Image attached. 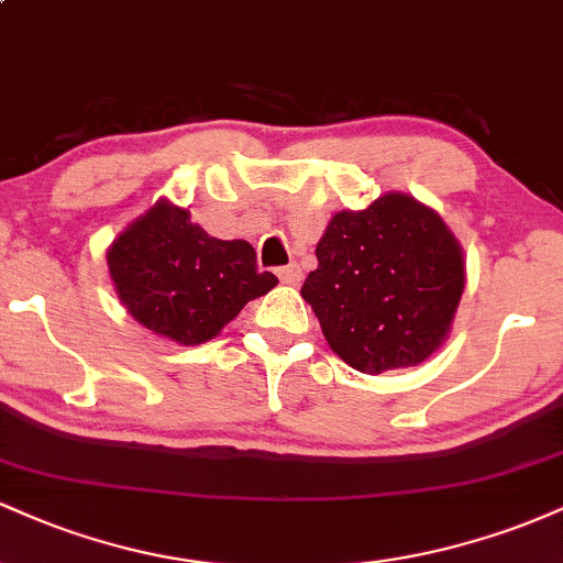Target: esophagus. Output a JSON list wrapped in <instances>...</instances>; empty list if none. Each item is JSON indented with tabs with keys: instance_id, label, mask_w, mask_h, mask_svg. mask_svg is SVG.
Returning a JSON list of instances; mask_svg holds the SVG:
<instances>
[{
	"instance_id": "1",
	"label": "esophagus",
	"mask_w": 563,
	"mask_h": 563,
	"mask_svg": "<svg viewBox=\"0 0 563 563\" xmlns=\"http://www.w3.org/2000/svg\"><path fill=\"white\" fill-rule=\"evenodd\" d=\"M277 277H280L286 286H299V283H301V267H299V264H288V267L277 269Z\"/></svg>"
}]
</instances>
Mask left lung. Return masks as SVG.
Masks as SVG:
<instances>
[{
    "label": "left lung",
    "instance_id": "left-lung-1",
    "mask_svg": "<svg viewBox=\"0 0 563 563\" xmlns=\"http://www.w3.org/2000/svg\"><path fill=\"white\" fill-rule=\"evenodd\" d=\"M314 254L301 296L349 367L378 376L421 365L448 341L466 260L431 206L391 190L367 209L335 211Z\"/></svg>",
    "mask_w": 563,
    "mask_h": 563
}]
</instances>
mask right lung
Here are the masks:
<instances>
[{
  "label": "right lung",
  "mask_w": 563,
  "mask_h": 563,
  "mask_svg": "<svg viewBox=\"0 0 563 563\" xmlns=\"http://www.w3.org/2000/svg\"><path fill=\"white\" fill-rule=\"evenodd\" d=\"M106 262L126 312L183 346L211 341L245 303L277 286L273 273L256 269L254 245L211 238L169 198L129 222Z\"/></svg>",
  "instance_id": "add662e5"
}]
</instances>
